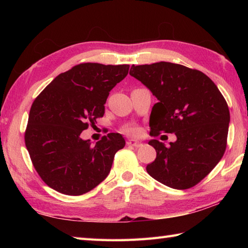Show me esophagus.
<instances>
[{
  "label": "esophagus",
  "mask_w": 248,
  "mask_h": 248,
  "mask_svg": "<svg viewBox=\"0 0 248 248\" xmlns=\"http://www.w3.org/2000/svg\"><path fill=\"white\" fill-rule=\"evenodd\" d=\"M127 145H128V146H131V147H140V146H141V143H140V141H138V140H129L127 141Z\"/></svg>",
  "instance_id": "obj_1"
}]
</instances>
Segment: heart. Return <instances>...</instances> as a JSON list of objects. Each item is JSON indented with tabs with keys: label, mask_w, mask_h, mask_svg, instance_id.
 I'll list each match as a JSON object with an SVG mask.
<instances>
[{
	"label": "heart",
	"mask_w": 248,
	"mask_h": 248,
	"mask_svg": "<svg viewBox=\"0 0 248 248\" xmlns=\"http://www.w3.org/2000/svg\"><path fill=\"white\" fill-rule=\"evenodd\" d=\"M121 131H123V133L127 134L129 136H133V138H135V136H139L140 134V130L136 127V125H132V124L124 125Z\"/></svg>",
	"instance_id": "1"
}]
</instances>
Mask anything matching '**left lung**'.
<instances>
[{"mask_svg": "<svg viewBox=\"0 0 248 248\" xmlns=\"http://www.w3.org/2000/svg\"><path fill=\"white\" fill-rule=\"evenodd\" d=\"M130 75L159 100L150 115V135L175 133L166 147L149 140L155 160L146 170L165 186L186 189L208 176L227 146L230 114L217 86L203 72L168 62L132 66Z\"/></svg>", "mask_w": 248, "mask_h": 248, "instance_id": "8db88e82", "label": "left lung"}]
</instances>
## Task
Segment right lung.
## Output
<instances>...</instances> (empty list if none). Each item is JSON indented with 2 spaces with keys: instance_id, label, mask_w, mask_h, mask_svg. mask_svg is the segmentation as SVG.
<instances>
[{
  "instance_id": "1",
  "label": "right lung",
  "mask_w": 248,
  "mask_h": 248,
  "mask_svg": "<svg viewBox=\"0 0 248 248\" xmlns=\"http://www.w3.org/2000/svg\"><path fill=\"white\" fill-rule=\"evenodd\" d=\"M129 65L84 62L57 76L31 104L24 140L43 181L70 196L83 195L108 177L114 155L125 141L119 133L102 136L96 145L82 131L103 117L112 88Z\"/></svg>"
}]
</instances>
